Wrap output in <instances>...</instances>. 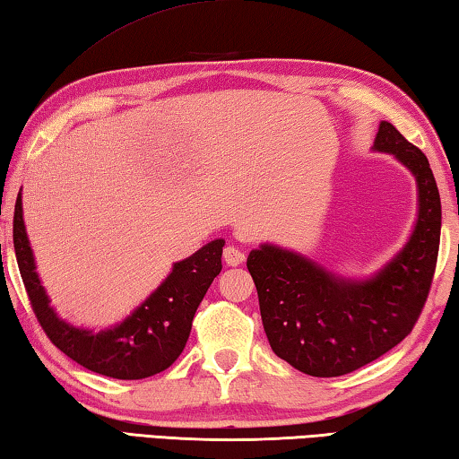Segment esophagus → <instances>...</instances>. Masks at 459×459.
<instances>
[{"instance_id": "34e87169", "label": "esophagus", "mask_w": 459, "mask_h": 459, "mask_svg": "<svg viewBox=\"0 0 459 459\" xmlns=\"http://www.w3.org/2000/svg\"><path fill=\"white\" fill-rule=\"evenodd\" d=\"M222 256H224V263H227L229 266H238V264L245 263V253L238 251V248H235V247L224 248Z\"/></svg>"}]
</instances>
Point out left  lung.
Segmentation results:
<instances>
[{"instance_id":"1","label":"left lung","mask_w":459,"mask_h":459,"mask_svg":"<svg viewBox=\"0 0 459 459\" xmlns=\"http://www.w3.org/2000/svg\"><path fill=\"white\" fill-rule=\"evenodd\" d=\"M373 150L397 158L418 185L415 227L389 263L371 277L347 279L271 243L247 258L271 349L313 377L351 373L402 343L426 305L436 271L441 203L426 154L385 120Z\"/></svg>"}]
</instances>
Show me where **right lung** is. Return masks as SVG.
<instances>
[{"instance_id":"1","label":"right lung","mask_w":459,"mask_h":459,"mask_svg":"<svg viewBox=\"0 0 459 459\" xmlns=\"http://www.w3.org/2000/svg\"><path fill=\"white\" fill-rule=\"evenodd\" d=\"M13 247L33 313L49 341L90 371L114 379H144L169 369L185 349L198 305L222 269L224 238H214L185 261L174 263L160 287L126 319L102 331L76 327L49 305L23 222L22 193L13 212Z\"/></svg>"}]
</instances>
